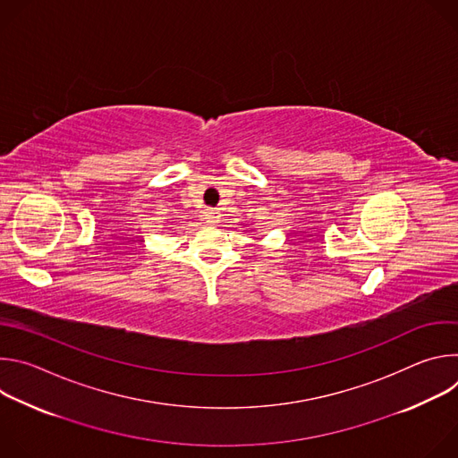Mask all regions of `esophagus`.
Returning a JSON list of instances; mask_svg holds the SVG:
<instances>
[{
	"mask_svg": "<svg viewBox=\"0 0 458 458\" xmlns=\"http://www.w3.org/2000/svg\"><path fill=\"white\" fill-rule=\"evenodd\" d=\"M217 217H219V212H217L216 208H208V210L205 212V219H207L208 223H216Z\"/></svg>",
	"mask_w": 458,
	"mask_h": 458,
	"instance_id": "34e87169",
	"label": "esophagus"
}]
</instances>
